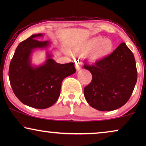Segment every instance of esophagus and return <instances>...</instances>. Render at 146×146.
Masks as SVG:
<instances>
[{"mask_svg": "<svg viewBox=\"0 0 146 146\" xmlns=\"http://www.w3.org/2000/svg\"><path fill=\"white\" fill-rule=\"evenodd\" d=\"M75 67H76V69L77 71H79L80 70L82 69V63L80 62L79 61H76L75 62Z\"/></svg>", "mask_w": 146, "mask_h": 146, "instance_id": "34e87169", "label": "esophagus"}]
</instances>
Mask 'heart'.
Returning <instances> with one entry per match:
<instances>
[{"mask_svg":"<svg viewBox=\"0 0 146 146\" xmlns=\"http://www.w3.org/2000/svg\"><path fill=\"white\" fill-rule=\"evenodd\" d=\"M113 49V42L101 36L92 38L82 44L74 48L76 53H88V60L90 62H98L109 56Z\"/></svg>","mask_w":146,"mask_h":146,"instance_id":"heart-1","label":"heart"}]
</instances>
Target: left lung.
<instances>
[{
	"label": "left lung",
	"mask_w": 146,
	"mask_h": 146,
	"mask_svg": "<svg viewBox=\"0 0 146 146\" xmlns=\"http://www.w3.org/2000/svg\"><path fill=\"white\" fill-rule=\"evenodd\" d=\"M92 80L84 88L87 102L100 111H111L128 101L137 82V69L130 49L122 42L103 60L85 64Z\"/></svg>",
	"instance_id": "left-lung-1"
}]
</instances>
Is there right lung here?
Segmentation results:
<instances>
[{
    "label": "right lung",
    "mask_w": 146,
    "mask_h": 146,
    "mask_svg": "<svg viewBox=\"0 0 146 146\" xmlns=\"http://www.w3.org/2000/svg\"><path fill=\"white\" fill-rule=\"evenodd\" d=\"M42 34L33 35L18 45L10 64L9 76L11 87L24 104L45 109L54 104L60 94L66 77L76 72L74 63L58 64L46 52V60L40 66L31 62L32 54L36 49L47 48L49 41L37 40Z\"/></svg>",
    "instance_id": "add662e5"
}]
</instances>
